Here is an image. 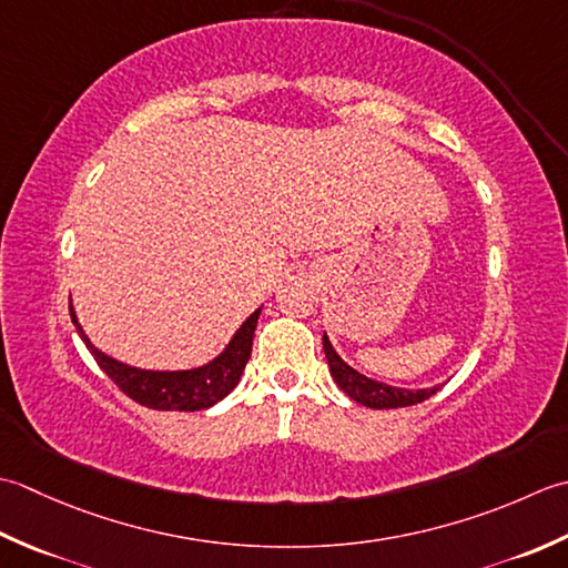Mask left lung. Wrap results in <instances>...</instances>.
Wrapping results in <instances>:
<instances>
[{
	"label": "left lung",
	"mask_w": 568,
	"mask_h": 568,
	"mask_svg": "<svg viewBox=\"0 0 568 568\" xmlns=\"http://www.w3.org/2000/svg\"><path fill=\"white\" fill-rule=\"evenodd\" d=\"M323 351H326V361L331 367V375L345 395L355 399L357 404H365L369 409H397V407H412V404H419L436 395L438 387L429 389H404V387H392L385 382L369 379L363 373H357L343 357L333 351L328 335L323 333Z\"/></svg>",
	"instance_id": "8db88e82"
}]
</instances>
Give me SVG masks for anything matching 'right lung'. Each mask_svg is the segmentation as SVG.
I'll use <instances>...</instances> for the list:
<instances>
[{
    "mask_svg": "<svg viewBox=\"0 0 568 568\" xmlns=\"http://www.w3.org/2000/svg\"><path fill=\"white\" fill-rule=\"evenodd\" d=\"M260 311L262 308L254 311V314L242 323L237 333L233 335V341L225 345L223 353L213 357L211 363L193 369H139L132 365H124L98 351L95 345L90 343L85 331L80 328L73 306L71 318L102 373H105L126 397L142 404V407L159 412H199L213 407V404L227 397L240 382L242 369H245L252 353V338L254 328H257Z\"/></svg>",
    "mask_w": 568,
    "mask_h": 568,
    "instance_id": "add662e5",
    "label": "right lung"
}]
</instances>
